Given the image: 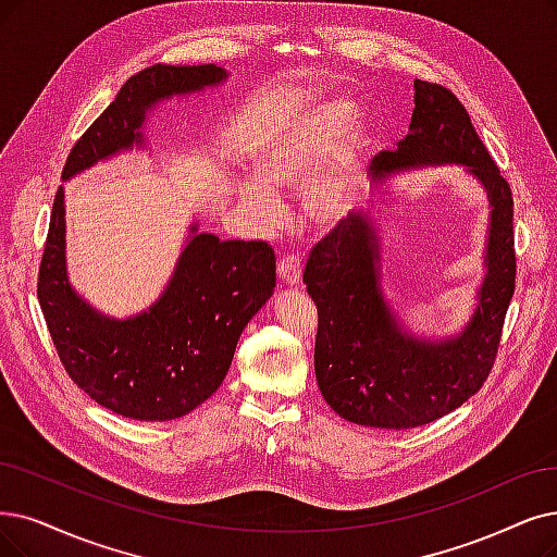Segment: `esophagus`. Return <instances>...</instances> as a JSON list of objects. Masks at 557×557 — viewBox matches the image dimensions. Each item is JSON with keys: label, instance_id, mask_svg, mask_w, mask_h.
<instances>
[{"label": "esophagus", "instance_id": "1", "mask_svg": "<svg viewBox=\"0 0 557 557\" xmlns=\"http://www.w3.org/2000/svg\"><path fill=\"white\" fill-rule=\"evenodd\" d=\"M276 272H278V278L285 285H297L301 281V260H299V256H295V253L293 256H283L278 260Z\"/></svg>", "mask_w": 557, "mask_h": 557}]
</instances>
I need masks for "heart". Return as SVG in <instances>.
Segmentation results:
<instances>
[{
	"label": "heart",
	"mask_w": 557,
	"mask_h": 557,
	"mask_svg": "<svg viewBox=\"0 0 557 557\" xmlns=\"http://www.w3.org/2000/svg\"><path fill=\"white\" fill-rule=\"evenodd\" d=\"M351 104L320 100L281 121L253 154L256 183L242 187V203L264 224L281 208L272 194L299 186V214L308 226L326 231L347 216L359 194L368 129L350 123Z\"/></svg>",
	"instance_id": "1"
}]
</instances>
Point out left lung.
I'll return each instance as SVG.
<instances>
[{"label":"left lung","instance_id":"1","mask_svg":"<svg viewBox=\"0 0 557 557\" xmlns=\"http://www.w3.org/2000/svg\"><path fill=\"white\" fill-rule=\"evenodd\" d=\"M409 135L374 160V177L422 164H461L486 189L492 224L486 276L471 322L455 338H413L397 326L380 285L372 219H343L308 256L304 283L318 306L315 376L326 405L366 428L409 430L473 397L494 368L515 295V198L450 88L413 82Z\"/></svg>","mask_w":557,"mask_h":557}]
</instances>
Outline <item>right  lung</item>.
Returning a JSON list of instances; mask_svg holds the SVG:
<instances>
[{
	"label": "right lung",
	"instance_id": "obj_1",
	"mask_svg": "<svg viewBox=\"0 0 557 557\" xmlns=\"http://www.w3.org/2000/svg\"><path fill=\"white\" fill-rule=\"evenodd\" d=\"M206 65H150L132 75L73 146L63 181L109 154L141 146L146 111L177 94L226 79ZM63 187L57 189L38 270V301L71 380L109 411L135 420H173L194 411L221 386L242 329L272 297L276 258L270 244L196 233L177 258L164 295L144 313L100 315L65 272Z\"/></svg>",
	"mask_w": 557,
	"mask_h": 557
}]
</instances>
